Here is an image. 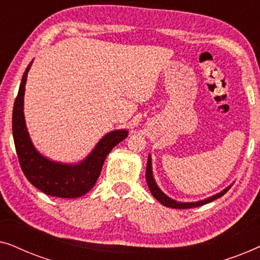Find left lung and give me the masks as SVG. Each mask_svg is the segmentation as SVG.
I'll list each match as a JSON object with an SVG mask.
<instances>
[{"instance_id":"left-lung-1","label":"left lung","mask_w":260,"mask_h":260,"mask_svg":"<svg viewBox=\"0 0 260 260\" xmlns=\"http://www.w3.org/2000/svg\"><path fill=\"white\" fill-rule=\"evenodd\" d=\"M151 166H152L151 165V156L149 155L148 156L147 169H145V180H147L149 189H150L152 197H154L156 200L159 202V204H162L163 206H166V207H169V208L187 209V208L199 207V206L206 205V204H208V202H212V201L216 200V199H219L220 197H222V195L227 193V190H229L230 188L232 187V184H231V186L226 187L225 189L220 191V193L215 194V195H212V197L205 199V200L195 201V202H180V201L174 200V199H172V198H169L168 195L165 194L161 189H159V187L157 186V183H156V181L154 179V175H152V167Z\"/></svg>"}]
</instances>
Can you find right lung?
Masks as SVG:
<instances>
[{
    "mask_svg": "<svg viewBox=\"0 0 260 260\" xmlns=\"http://www.w3.org/2000/svg\"><path fill=\"white\" fill-rule=\"evenodd\" d=\"M31 63L33 61L24 71L13 109V137L21 169L27 180L45 194L63 199L80 198L93 188L106 156L117 144L125 140L129 131L119 129L106 134L83 161L74 165L45 157L30 140L23 113L24 90Z\"/></svg>",
    "mask_w": 260,
    "mask_h": 260,
    "instance_id": "add662e5",
    "label": "right lung"
}]
</instances>
